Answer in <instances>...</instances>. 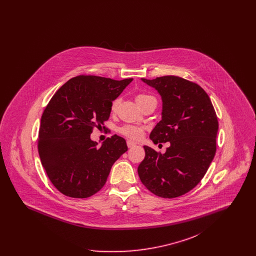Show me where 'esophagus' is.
I'll list each match as a JSON object with an SVG mask.
<instances>
[{
    "mask_svg": "<svg viewBox=\"0 0 256 256\" xmlns=\"http://www.w3.org/2000/svg\"><path fill=\"white\" fill-rule=\"evenodd\" d=\"M126 144H128V146L130 148H132L136 146V144H135L134 142H132V141H130V140H128V141L126 142Z\"/></svg>",
    "mask_w": 256,
    "mask_h": 256,
    "instance_id": "obj_1",
    "label": "esophagus"
}]
</instances>
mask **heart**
I'll list each match as a JSON object with an SVG mask.
<instances>
[{"label":"heart","instance_id":"1","mask_svg":"<svg viewBox=\"0 0 256 256\" xmlns=\"http://www.w3.org/2000/svg\"><path fill=\"white\" fill-rule=\"evenodd\" d=\"M150 100H156V98L152 96H150V95H146V94H138L135 97V100H136L138 106H140L141 104H143L144 102H146ZM119 102H120L119 98H116L115 100H113V102L111 104V110L113 112H115L117 110ZM119 132H120V134L124 135L126 137H128L130 139H132V140H138L143 135V128H141L139 126H132V124L124 126L119 130Z\"/></svg>","mask_w":256,"mask_h":256}]
</instances>
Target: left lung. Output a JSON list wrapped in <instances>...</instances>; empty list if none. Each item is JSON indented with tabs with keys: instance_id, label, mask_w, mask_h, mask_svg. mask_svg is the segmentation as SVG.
<instances>
[{
	"instance_id": "left-lung-1",
	"label": "left lung",
	"mask_w": 256,
	"mask_h": 256,
	"mask_svg": "<svg viewBox=\"0 0 256 256\" xmlns=\"http://www.w3.org/2000/svg\"><path fill=\"white\" fill-rule=\"evenodd\" d=\"M162 100L161 121L150 140L170 142L165 154L144 146L145 158L138 167L142 183L154 195L172 198L184 195L204 176L216 152L219 124L206 92L176 76L141 78Z\"/></svg>"
}]
</instances>
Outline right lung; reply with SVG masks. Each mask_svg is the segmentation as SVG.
<instances>
[{"mask_svg": "<svg viewBox=\"0 0 256 256\" xmlns=\"http://www.w3.org/2000/svg\"><path fill=\"white\" fill-rule=\"evenodd\" d=\"M132 80L78 76L50 98L41 117L38 152L50 180L62 194L76 198L96 194L112 165L128 150L118 135L100 146L90 135L108 120L112 102Z\"/></svg>", "mask_w": 256, "mask_h": 256, "instance_id": "add662e5", "label": "right lung"}]
</instances>
